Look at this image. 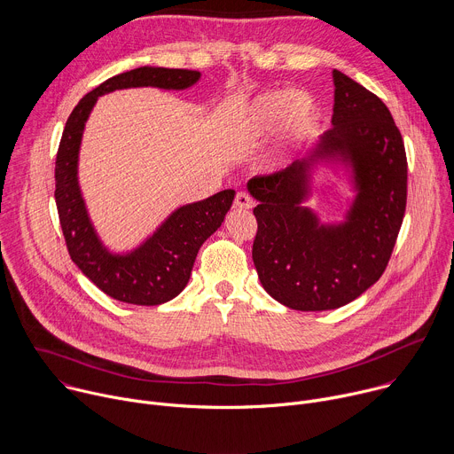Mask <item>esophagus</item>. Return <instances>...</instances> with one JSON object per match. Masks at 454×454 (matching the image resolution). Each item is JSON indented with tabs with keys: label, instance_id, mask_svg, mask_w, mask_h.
<instances>
[{
	"label": "esophagus",
	"instance_id": "obj_1",
	"mask_svg": "<svg viewBox=\"0 0 454 454\" xmlns=\"http://www.w3.org/2000/svg\"><path fill=\"white\" fill-rule=\"evenodd\" d=\"M233 207H235V208H239V210H249V208L253 207V201H251V198L247 196L246 192H239V193H237V198H235Z\"/></svg>",
	"mask_w": 454,
	"mask_h": 454
}]
</instances>
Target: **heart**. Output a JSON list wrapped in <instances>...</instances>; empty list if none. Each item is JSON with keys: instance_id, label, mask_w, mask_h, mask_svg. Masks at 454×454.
<instances>
[{"instance_id": "1", "label": "heart", "mask_w": 454, "mask_h": 454, "mask_svg": "<svg viewBox=\"0 0 454 454\" xmlns=\"http://www.w3.org/2000/svg\"><path fill=\"white\" fill-rule=\"evenodd\" d=\"M317 104L307 91L268 90L256 95L237 116L233 137L239 144H254L278 129V140L271 153V163H284L291 151L314 129Z\"/></svg>"}]
</instances>
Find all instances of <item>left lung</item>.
<instances>
[{
	"label": "left lung",
	"instance_id": "8db88e82",
	"mask_svg": "<svg viewBox=\"0 0 454 454\" xmlns=\"http://www.w3.org/2000/svg\"><path fill=\"white\" fill-rule=\"evenodd\" d=\"M333 129L287 168L256 176L247 192L258 223L253 262L262 287L294 310H331L361 296L384 273L406 212L408 161L392 113L334 70ZM319 164L343 166L355 198L340 223L304 203Z\"/></svg>",
	"mask_w": 454,
	"mask_h": 454
}]
</instances>
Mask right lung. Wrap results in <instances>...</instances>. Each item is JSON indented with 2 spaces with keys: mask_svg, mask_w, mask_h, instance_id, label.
I'll list each match as a JSON object with an SVG mask.
<instances>
[{
  "mask_svg": "<svg viewBox=\"0 0 454 454\" xmlns=\"http://www.w3.org/2000/svg\"><path fill=\"white\" fill-rule=\"evenodd\" d=\"M201 79L193 70L142 67L114 75L90 91L72 111L55 160V203L64 240L77 268L107 296L133 305H160L188 284L203 242L221 228L235 190L176 208L137 247L111 251L97 233L79 184V153L86 121L98 97L116 90L160 88L183 91Z\"/></svg>",
  "mask_w": 454,
  "mask_h": 454,
  "instance_id": "right-lung-1",
  "label": "right lung"
}]
</instances>
